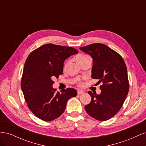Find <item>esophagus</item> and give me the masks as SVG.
Here are the masks:
<instances>
[{
	"mask_svg": "<svg viewBox=\"0 0 146 146\" xmlns=\"http://www.w3.org/2000/svg\"><path fill=\"white\" fill-rule=\"evenodd\" d=\"M83 91H80V90H78V91H77V94H78V95H80V94H83Z\"/></svg>",
	"mask_w": 146,
	"mask_h": 146,
	"instance_id": "obj_1",
	"label": "esophagus"
}]
</instances>
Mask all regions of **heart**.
<instances>
[{"label": "heart", "mask_w": 146, "mask_h": 146, "mask_svg": "<svg viewBox=\"0 0 146 146\" xmlns=\"http://www.w3.org/2000/svg\"><path fill=\"white\" fill-rule=\"evenodd\" d=\"M91 57L88 55H83V54H80V55H78L76 57V60L77 61V63L78 64L82 61H85L88 58H90ZM82 84H80V86H82Z\"/></svg>", "instance_id": "obj_1"}]
</instances>
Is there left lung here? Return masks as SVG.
Returning a JSON list of instances; mask_svg holds the SVG:
<instances>
[{
	"label": "left lung",
	"mask_w": 146,
	"mask_h": 146,
	"mask_svg": "<svg viewBox=\"0 0 146 146\" xmlns=\"http://www.w3.org/2000/svg\"><path fill=\"white\" fill-rule=\"evenodd\" d=\"M80 49L93 60L91 77L98 79L101 93L88 91L91 102L85 111L96 120L104 121L113 117L120 110L129 90V82L124 60L116 51L101 43L91 44Z\"/></svg>",
	"instance_id": "1"
}]
</instances>
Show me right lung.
Segmentation results:
<instances>
[{"label":"right lung","instance_id":"right-lung-1","mask_svg":"<svg viewBox=\"0 0 146 146\" xmlns=\"http://www.w3.org/2000/svg\"><path fill=\"white\" fill-rule=\"evenodd\" d=\"M77 54L78 50L72 47L47 44L28 56L21 86L29 108L39 119L52 121L58 118L64 111L68 100L77 96L74 88L60 92L52 86V78L63 74L64 60Z\"/></svg>","mask_w":146,"mask_h":146}]
</instances>
